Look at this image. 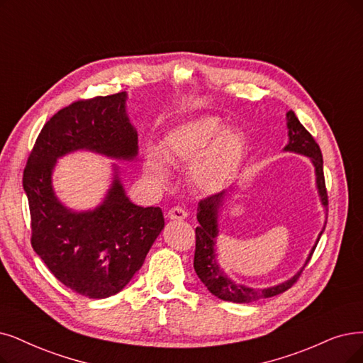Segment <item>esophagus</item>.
Segmentation results:
<instances>
[{
    "label": "esophagus",
    "instance_id": "34e87169",
    "mask_svg": "<svg viewBox=\"0 0 363 363\" xmlns=\"http://www.w3.org/2000/svg\"><path fill=\"white\" fill-rule=\"evenodd\" d=\"M167 216H168V219H171V220H183L187 217V211L183 207L176 206V207H172V208L168 210Z\"/></svg>",
    "mask_w": 363,
    "mask_h": 363
}]
</instances>
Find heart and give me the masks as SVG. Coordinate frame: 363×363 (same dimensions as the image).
Instances as JSON below:
<instances>
[{"label":"heart","instance_id":"obj_1","mask_svg":"<svg viewBox=\"0 0 363 363\" xmlns=\"http://www.w3.org/2000/svg\"><path fill=\"white\" fill-rule=\"evenodd\" d=\"M245 137L238 129H226L219 116H196L165 133L161 150L172 164H192L191 180L199 191L219 192L234 180L245 155ZM165 159L149 150L144 156V172L157 183L168 180Z\"/></svg>","mask_w":363,"mask_h":363}]
</instances>
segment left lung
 Listing matches in <instances>:
<instances>
[{
  "label": "left lung",
  "mask_w": 363,
  "mask_h": 363,
  "mask_svg": "<svg viewBox=\"0 0 363 363\" xmlns=\"http://www.w3.org/2000/svg\"><path fill=\"white\" fill-rule=\"evenodd\" d=\"M286 119H287V129H289V143L284 147V150L306 155L311 159V162L315 168V184H317L318 196H320L322 206L328 211V192H326L325 176H323V157H322L320 147H318V144L315 143L313 135L302 126V123L298 121L296 114L292 110L287 111ZM226 195H228L226 192L216 194L201 199L198 204L196 219L199 222V226L195 229L196 245H195V257H194V268L196 275L201 279V281L206 284L210 294L228 302L249 303L257 299L271 298L286 292L287 289H291L296 283L302 269L308 264V260L314 253L315 245L323 234L326 222L323 229L320 230V234L317 237V241L314 244V247L311 249L306 264H303L301 271L296 272L291 280H287L277 286L267 287V289L247 287L244 284L232 281L220 269L216 259V238H217V234H219V229H217V216H219V208L223 206Z\"/></svg>",
  "instance_id": "obj_1"
}]
</instances>
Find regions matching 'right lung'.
Here are the masks:
<instances>
[{"mask_svg": "<svg viewBox=\"0 0 363 363\" xmlns=\"http://www.w3.org/2000/svg\"><path fill=\"white\" fill-rule=\"evenodd\" d=\"M125 103L126 94L119 92L60 110L43 126L23 169L34 252L64 286L94 299L116 295L131 281L164 229V214L133 204L118 169L96 208L72 211L56 198L52 172L57 157L76 150L133 161L138 135Z\"/></svg>", "mask_w": 363, "mask_h": 363, "instance_id": "1", "label": "right lung"}]
</instances>
